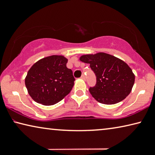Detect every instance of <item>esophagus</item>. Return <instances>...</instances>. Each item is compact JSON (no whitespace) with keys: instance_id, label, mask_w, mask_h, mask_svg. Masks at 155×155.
I'll return each mask as SVG.
<instances>
[{"instance_id":"34e87169","label":"esophagus","mask_w":155,"mask_h":155,"mask_svg":"<svg viewBox=\"0 0 155 155\" xmlns=\"http://www.w3.org/2000/svg\"><path fill=\"white\" fill-rule=\"evenodd\" d=\"M81 79H83V80H84V81H85L86 80V77H85V76L84 75V74H83L82 76H81Z\"/></svg>"}]
</instances>
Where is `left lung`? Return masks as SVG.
I'll return each instance as SVG.
<instances>
[{
    "mask_svg": "<svg viewBox=\"0 0 155 155\" xmlns=\"http://www.w3.org/2000/svg\"><path fill=\"white\" fill-rule=\"evenodd\" d=\"M79 59L90 64L95 73L96 84L89 90L98 103L116 104L130 93L135 83V74L122 59L104 52L84 54Z\"/></svg>",
    "mask_w": 155,
    "mask_h": 155,
    "instance_id": "left-lung-1",
    "label": "left lung"
}]
</instances>
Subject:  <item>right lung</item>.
I'll list each match as a JSON object with an SVG mask.
<instances>
[{
    "label": "right lung",
    "mask_w": 155,
    "mask_h": 155,
    "mask_svg": "<svg viewBox=\"0 0 155 155\" xmlns=\"http://www.w3.org/2000/svg\"><path fill=\"white\" fill-rule=\"evenodd\" d=\"M63 55L44 57L35 63L25 78L28 93L36 103L50 106L59 103L72 90L75 81Z\"/></svg>",
    "instance_id": "add662e5"
}]
</instances>
